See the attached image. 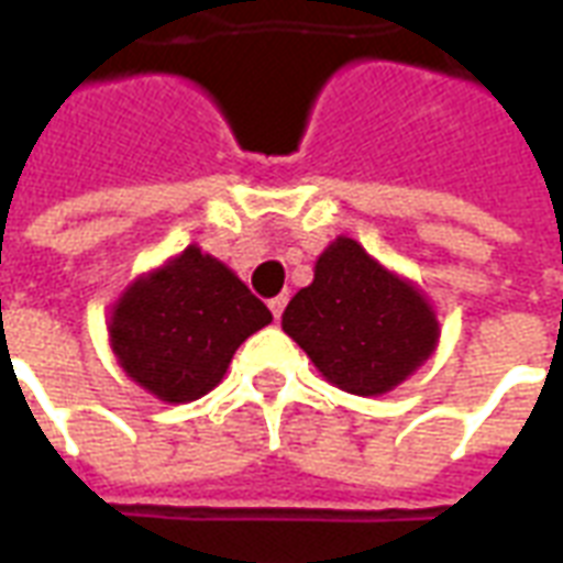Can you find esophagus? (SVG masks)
I'll list each match as a JSON object with an SVG mask.
<instances>
[{
    "mask_svg": "<svg viewBox=\"0 0 563 563\" xmlns=\"http://www.w3.org/2000/svg\"><path fill=\"white\" fill-rule=\"evenodd\" d=\"M286 303H289V295H286V291H283V295H277V298L268 300V310L274 312V319H280L283 310H286Z\"/></svg>",
    "mask_w": 563,
    "mask_h": 563,
    "instance_id": "1",
    "label": "esophagus"
}]
</instances>
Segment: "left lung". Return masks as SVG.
<instances>
[{
	"instance_id": "left-lung-1",
	"label": "left lung",
	"mask_w": 563,
	"mask_h": 563,
	"mask_svg": "<svg viewBox=\"0 0 563 563\" xmlns=\"http://www.w3.org/2000/svg\"><path fill=\"white\" fill-rule=\"evenodd\" d=\"M283 330L330 384L354 396L398 386L437 345V319L422 295L351 239L321 253L316 280L283 312Z\"/></svg>"
}]
</instances>
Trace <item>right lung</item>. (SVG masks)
Returning a JSON list of instances; mask_svg holds the SVG:
<instances>
[{
    "mask_svg": "<svg viewBox=\"0 0 563 563\" xmlns=\"http://www.w3.org/2000/svg\"><path fill=\"white\" fill-rule=\"evenodd\" d=\"M272 312L227 265L188 247L120 298L109 333L120 366L162 401L186 405L224 377Z\"/></svg>",
    "mask_w": 563,
    "mask_h": 563,
    "instance_id": "right-lung-1",
    "label": "right lung"
}]
</instances>
